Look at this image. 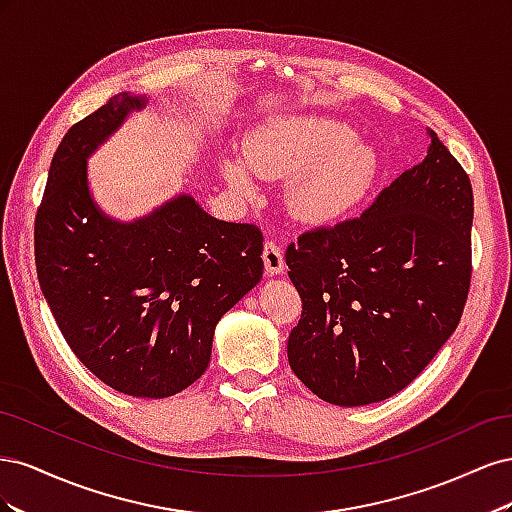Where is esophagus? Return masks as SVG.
Returning <instances> with one entry per match:
<instances>
[{"mask_svg":"<svg viewBox=\"0 0 512 512\" xmlns=\"http://www.w3.org/2000/svg\"><path fill=\"white\" fill-rule=\"evenodd\" d=\"M262 262H265L267 275H280L286 269L284 252H282V247L277 245L275 241H267L265 243V250H262Z\"/></svg>","mask_w":512,"mask_h":512,"instance_id":"34e87169","label":"esophagus"}]
</instances>
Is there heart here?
Returning a JSON list of instances; mask_svg holds the SVG:
<instances>
[{
    "label": "heart",
    "instance_id": "b5f03b06",
    "mask_svg": "<svg viewBox=\"0 0 512 512\" xmlns=\"http://www.w3.org/2000/svg\"><path fill=\"white\" fill-rule=\"evenodd\" d=\"M243 160L222 158L220 173L241 196L256 192L251 166L267 179H288L286 203L303 222H333L361 205L380 173V153L348 123L320 115H286L243 138ZM248 165L245 167L244 164Z\"/></svg>",
    "mask_w": 512,
    "mask_h": 512
}]
</instances>
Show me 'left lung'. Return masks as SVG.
<instances>
[{"instance_id": "left-lung-1", "label": "left lung", "mask_w": 512, "mask_h": 512, "mask_svg": "<svg viewBox=\"0 0 512 512\" xmlns=\"http://www.w3.org/2000/svg\"><path fill=\"white\" fill-rule=\"evenodd\" d=\"M423 162L384 188L361 218L309 230L286 250L303 314L288 361L335 406L389 399L457 329L472 275L474 196L438 134Z\"/></svg>"}]
</instances>
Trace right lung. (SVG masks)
Wrapping results in <instances>:
<instances>
[{
    "label": "right lung",
    "mask_w": 512,
    "mask_h": 512,
    "mask_svg": "<svg viewBox=\"0 0 512 512\" xmlns=\"http://www.w3.org/2000/svg\"><path fill=\"white\" fill-rule=\"evenodd\" d=\"M147 96H113L59 143L36 215L46 303L79 361L111 389L162 399L211 361L220 318L262 277V232L215 220L190 194L121 222L91 196L87 160Z\"/></svg>",
    "instance_id": "add662e5"
}]
</instances>
